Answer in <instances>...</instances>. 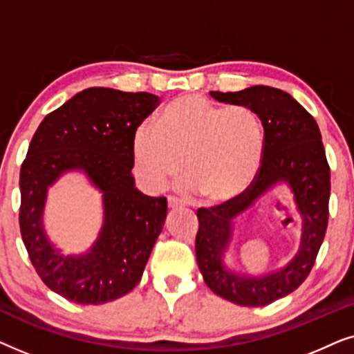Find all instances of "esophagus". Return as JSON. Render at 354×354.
I'll return each mask as SVG.
<instances>
[{
  "label": "esophagus",
  "mask_w": 354,
  "mask_h": 354,
  "mask_svg": "<svg viewBox=\"0 0 354 354\" xmlns=\"http://www.w3.org/2000/svg\"><path fill=\"white\" fill-rule=\"evenodd\" d=\"M183 203L178 200L177 196H169L167 198V206L171 207V209H177V207H182Z\"/></svg>",
  "instance_id": "1"
}]
</instances>
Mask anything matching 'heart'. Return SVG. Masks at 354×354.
<instances>
[{
    "mask_svg": "<svg viewBox=\"0 0 354 354\" xmlns=\"http://www.w3.org/2000/svg\"><path fill=\"white\" fill-rule=\"evenodd\" d=\"M135 171L151 190H161L183 169L187 190L229 201L258 176L264 153L263 124L246 106H219L183 95L162 109L158 125L142 124L132 142Z\"/></svg>",
    "mask_w": 354,
    "mask_h": 354,
    "instance_id": "1",
    "label": "heart"
}]
</instances>
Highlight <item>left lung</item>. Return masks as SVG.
<instances>
[{
  "mask_svg": "<svg viewBox=\"0 0 354 354\" xmlns=\"http://www.w3.org/2000/svg\"><path fill=\"white\" fill-rule=\"evenodd\" d=\"M221 103L246 106L264 127V153L254 182L234 200L196 211V261L207 287L241 306H266L295 292L311 272L328 222L330 167L316 120L287 91L254 85L241 91H211ZM283 183L294 193L302 216V243L295 258L277 273L239 276L223 264L231 221L266 191Z\"/></svg>",
  "mask_w": 354,
  "mask_h": 354,
  "instance_id": "obj_1",
  "label": "left lung"
}]
</instances>
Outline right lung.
I'll return each mask as SVG.
<instances>
[{
    "mask_svg": "<svg viewBox=\"0 0 354 354\" xmlns=\"http://www.w3.org/2000/svg\"><path fill=\"white\" fill-rule=\"evenodd\" d=\"M159 100L93 86L48 114L33 135L19 180L21 235L40 279L69 301H114L142 279L167 200L135 188L132 142ZM67 170H82L104 193V227L89 253L79 257L62 255L42 229L47 187Z\"/></svg>",
    "mask_w": 354,
    "mask_h": 354,
    "instance_id": "add662e5",
    "label": "right lung"
}]
</instances>
